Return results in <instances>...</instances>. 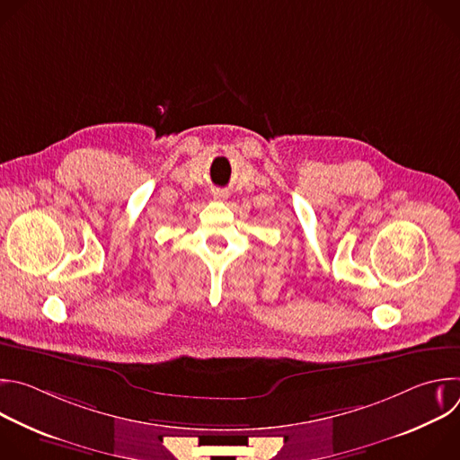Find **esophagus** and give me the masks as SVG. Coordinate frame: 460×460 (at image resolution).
I'll list each match as a JSON object with an SVG mask.
<instances>
[{
    "label": "esophagus",
    "mask_w": 460,
    "mask_h": 460,
    "mask_svg": "<svg viewBox=\"0 0 460 460\" xmlns=\"http://www.w3.org/2000/svg\"><path fill=\"white\" fill-rule=\"evenodd\" d=\"M213 196L217 200H224L226 196H227V192L226 190H222V189H217V190H213Z\"/></svg>",
    "instance_id": "1"
}]
</instances>
